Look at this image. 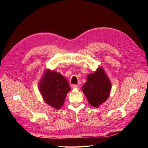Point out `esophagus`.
<instances>
[{"label": "esophagus", "instance_id": "1", "mask_svg": "<svg viewBox=\"0 0 148 148\" xmlns=\"http://www.w3.org/2000/svg\"><path fill=\"white\" fill-rule=\"evenodd\" d=\"M72 88L73 89H76V90H79V86L78 85H77V84H73V85L72 86Z\"/></svg>", "mask_w": 148, "mask_h": 148}]
</instances>
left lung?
<instances>
[{
	"label": "left lung",
	"instance_id": "obj_1",
	"mask_svg": "<svg viewBox=\"0 0 148 148\" xmlns=\"http://www.w3.org/2000/svg\"><path fill=\"white\" fill-rule=\"evenodd\" d=\"M111 83L102 67H99L93 74L87 76L86 82L82 90L90 104L98 108L109 98Z\"/></svg>",
	"mask_w": 148,
	"mask_h": 148
}]
</instances>
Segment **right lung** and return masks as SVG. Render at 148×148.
<instances>
[{
    "mask_svg": "<svg viewBox=\"0 0 148 148\" xmlns=\"http://www.w3.org/2000/svg\"><path fill=\"white\" fill-rule=\"evenodd\" d=\"M39 89L46 103L59 109L71 88L67 80L56 71L46 70L39 83Z\"/></svg>",
    "mask_w": 148,
    "mask_h": 148,
    "instance_id": "add662e5",
    "label": "right lung"
}]
</instances>
